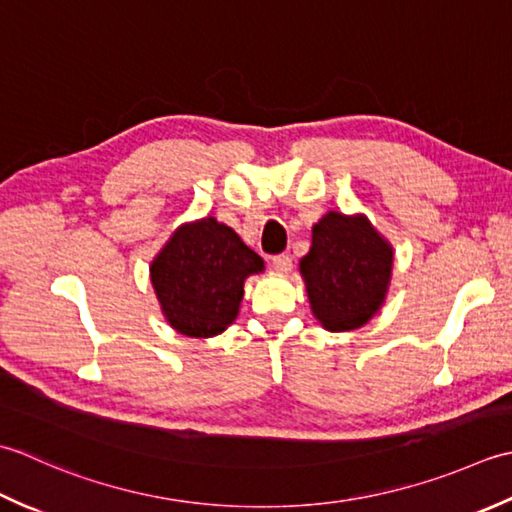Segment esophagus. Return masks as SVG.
Masks as SVG:
<instances>
[{
	"label": "esophagus",
	"instance_id": "esophagus-1",
	"mask_svg": "<svg viewBox=\"0 0 512 512\" xmlns=\"http://www.w3.org/2000/svg\"><path fill=\"white\" fill-rule=\"evenodd\" d=\"M271 265H274V269L278 271V274H289L291 267H294V263H291V256L289 254H278L271 258Z\"/></svg>",
	"mask_w": 512,
	"mask_h": 512
}]
</instances>
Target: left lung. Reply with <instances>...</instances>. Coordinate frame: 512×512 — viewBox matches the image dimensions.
I'll return each instance as SVG.
<instances>
[{
    "instance_id": "8db88e82",
    "label": "left lung",
    "mask_w": 512,
    "mask_h": 512,
    "mask_svg": "<svg viewBox=\"0 0 512 512\" xmlns=\"http://www.w3.org/2000/svg\"><path fill=\"white\" fill-rule=\"evenodd\" d=\"M391 269L393 247L362 214L322 216L300 260L311 311L329 331L367 325L387 298Z\"/></svg>"
}]
</instances>
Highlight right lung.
<instances>
[{"instance_id": "obj_1", "label": "right lung", "mask_w": 512, "mask_h": 512, "mask_svg": "<svg viewBox=\"0 0 512 512\" xmlns=\"http://www.w3.org/2000/svg\"><path fill=\"white\" fill-rule=\"evenodd\" d=\"M265 269L232 227L214 216L181 225L150 265L165 320L190 338H212L238 316L245 278Z\"/></svg>"}]
</instances>
